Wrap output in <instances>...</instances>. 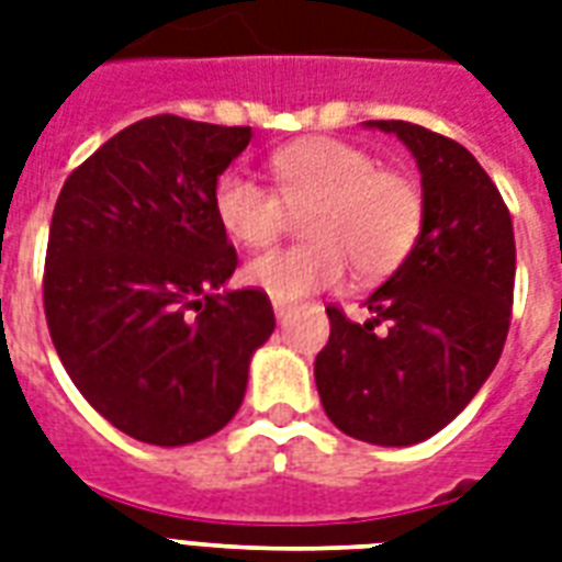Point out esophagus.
I'll return each mask as SVG.
<instances>
[{
	"mask_svg": "<svg viewBox=\"0 0 562 562\" xmlns=\"http://www.w3.org/2000/svg\"><path fill=\"white\" fill-rule=\"evenodd\" d=\"M289 312H291V303L289 300H280V297H273V315L280 321L289 318Z\"/></svg>",
	"mask_w": 562,
	"mask_h": 562,
	"instance_id": "esophagus-1",
	"label": "esophagus"
}]
</instances>
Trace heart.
Listing matches in <instances>:
<instances>
[{
	"label": "heart",
	"mask_w": 562,
	"mask_h": 562,
	"mask_svg": "<svg viewBox=\"0 0 562 562\" xmlns=\"http://www.w3.org/2000/svg\"><path fill=\"white\" fill-rule=\"evenodd\" d=\"M277 191L241 170L214 186V214L244 247H268L291 212H303L310 241L262 252L244 280L271 297L294 300L345 280L350 262L366 280L395 271L418 241L424 196L413 179L380 167L368 149L336 138H306L271 156Z\"/></svg>",
	"instance_id": "obj_1"
}]
</instances>
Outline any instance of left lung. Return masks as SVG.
Here are the masks:
<instances>
[{
  "mask_svg": "<svg viewBox=\"0 0 562 562\" xmlns=\"http://www.w3.org/2000/svg\"><path fill=\"white\" fill-rule=\"evenodd\" d=\"M366 126L392 132L415 156L424 224L401 268L366 300V324L327 306L315 383L341 434L404 448L451 424L498 366L516 238L498 188L462 144L406 120Z\"/></svg>",
  "mask_w": 562,
  "mask_h": 562,
  "instance_id": "obj_1",
  "label": "left lung"
}]
</instances>
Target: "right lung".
<instances>
[{"label": "right lung", "instance_id": "add662e5", "mask_svg": "<svg viewBox=\"0 0 562 562\" xmlns=\"http://www.w3.org/2000/svg\"><path fill=\"white\" fill-rule=\"evenodd\" d=\"M250 126L138 120L64 182L49 224L43 310L85 401L132 439L200 442L233 422L273 333L262 289L221 291L238 256L214 186Z\"/></svg>", "mask_w": 562, "mask_h": 562}]
</instances>
